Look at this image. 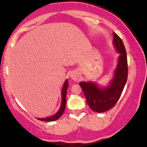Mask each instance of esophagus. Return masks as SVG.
Instances as JSON below:
<instances>
[{
    "instance_id": "1",
    "label": "esophagus",
    "mask_w": 147,
    "mask_h": 147,
    "mask_svg": "<svg viewBox=\"0 0 147 147\" xmlns=\"http://www.w3.org/2000/svg\"><path fill=\"white\" fill-rule=\"evenodd\" d=\"M71 77L72 79H73V80H75V81L78 80V75H76V74L75 73H72V74H71Z\"/></svg>"
}]
</instances>
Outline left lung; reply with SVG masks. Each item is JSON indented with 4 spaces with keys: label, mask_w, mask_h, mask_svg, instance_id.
<instances>
[{
    "label": "left lung",
    "mask_w": 147,
    "mask_h": 147,
    "mask_svg": "<svg viewBox=\"0 0 147 147\" xmlns=\"http://www.w3.org/2000/svg\"><path fill=\"white\" fill-rule=\"evenodd\" d=\"M113 44L119 53L118 64L113 78L107 87H99L97 83L81 82L86 101L91 109L97 113H103L113 108L119 99L127 79V60L124 43L115 32H113Z\"/></svg>",
    "instance_id": "obj_1"
}]
</instances>
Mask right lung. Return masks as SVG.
Wrapping results in <instances>:
<instances>
[{
	"label": "right lung",
	"instance_id": "add662e5",
	"mask_svg": "<svg viewBox=\"0 0 147 147\" xmlns=\"http://www.w3.org/2000/svg\"><path fill=\"white\" fill-rule=\"evenodd\" d=\"M69 83L68 80H65L64 82V84L63 86L62 91H61V97H62V101L61 105L60 107V109H59L56 113L54 115L49 116V117H46L44 118H37V119L41 121H47V122H52V121H55L57 120L58 118L61 117V116L63 115V112L65 109V106H66V97H67V90L68 88Z\"/></svg>",
	"mask_w": 147,
	"mask_h": 147
}]
</instances>
